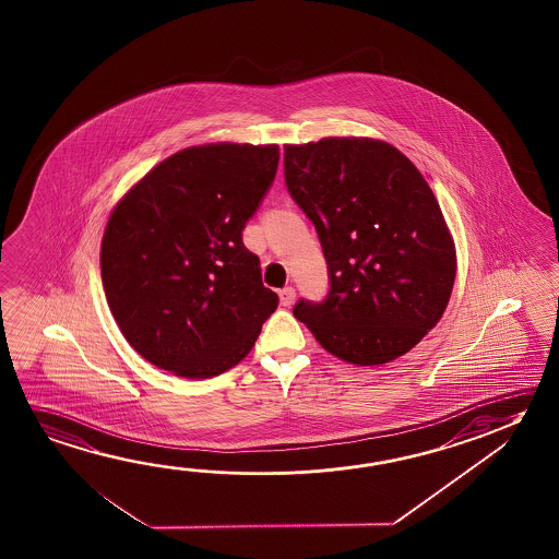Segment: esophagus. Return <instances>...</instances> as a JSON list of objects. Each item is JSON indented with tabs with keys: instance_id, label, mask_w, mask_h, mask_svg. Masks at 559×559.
<instances>
[{
	"instance_id": "1",
	"label": "esophagus",
	"mask_w": 559,
	"mask_h": 559,
	"mask_svg": "<svg viewBox=\"0 0 559 559\" xmlns=\"http://www.w3.org/2000/svg\"><path fill=\"white\" fill-rule=\"evenodd\" d=\"M278 296H281V304L283 306H293L294 300H296V290H294L293 286H286V288H283L281 293H278Z\"/></svg>"
}]
</instances>
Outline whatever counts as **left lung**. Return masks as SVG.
Instances as JSON below:
<instances>
[{
  "label": "left lung",
  "mask_w": 559,
  "mask_h": 559,
  "mask_svg": "<svg viewBox=\"0 0 559 559\" xmlns=\"http://www.w3.org/2000/svg\"><path fill=\"white\" fill-rule=\"evenodd\" d=\"M284 181L330 271L325 300H298L294 318L358 367L412 350L439 323L456 278L454 241L419 169L382 140L321 138L284 146Z\"/></svg>",
  "instance_id": "1"
}]
</instances>
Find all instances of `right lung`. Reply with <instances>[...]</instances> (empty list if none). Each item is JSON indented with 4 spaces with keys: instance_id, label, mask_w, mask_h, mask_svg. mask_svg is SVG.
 <instances>
[{
    "instance_id": "add662e5",
    "label": "right lung",
    "mask_w": 559,
    "mask_h": 559,
    "mask_svg": "<svg viewBox=\"0 0 559 559\" xmlns=\"http://www.w3.org/2000/svg\"><path fill=\"white\" fill-rule=\"evenodd\" d=\"M278 146L206 144L157 164L110 212L102 278L138 355L181 378L248 357L278 296L241 231L278 167Z\"/></svg>"
}]
</instances>
